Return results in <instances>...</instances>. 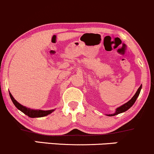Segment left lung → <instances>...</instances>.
I'll return each mask as SVG.
<instances>
[{
	"mask_svg": "<svg viewBox=\"0 0 154 154\" xmlns=\"http://www.w3.org/2000/svg\"><path fill=\"white\" fill-rule=\"evenodd\" d=\"M141 89H142V85H141L140 86V88H138V89H137V91L135 93V94L134 95V96L132 97L131 99L129 100L128 102H127L126 103H125V104H123V105H122L121 106L116 108L115 112H114V114H106V116H115V115H117V114H121V113L125 112V111H128V109H130V108H131L132 106V105H133V104L135 103V102L136 101V100H137V97L139 96V94H140V93Z\"/></svg>",
	"mask_w": 154,
	"mask_h": 154,
	"instance_id": "1",
	"label": "left lung"
}]
</instances>
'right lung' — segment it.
<instances>
[{
    "label": "right lung",
    "mask_w": 154,
    "mask_h": 154,
    "mask_svg": "<svg viewBox=\"0 0 154 154\" xmlns=\"http://www.w3.org/2000/svg\"><path fill=\"white\" fill-rule=\"evenodd\" d=\"M10 98L11 99L13 103L14 104V106L19 111H21L22 112L24 113V114L27 115L29 117L31 118H36V117H43V116H45L48 114H51L53 111H55V109H51V110H47V111H43V110H39V109H32L29 108H27L24 106L22 105L19 103L18 101H17L14 99V98L13 97V95H11V93H9Z\"/></svg>",
    "instance_id": "obj_1"
}]
</instances>
